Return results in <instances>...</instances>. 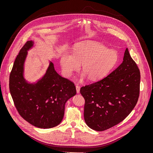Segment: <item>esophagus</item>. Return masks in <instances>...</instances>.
Listing matches in <instances>:
<instances>
[{
  "label": "esophagus",
  "mask_w": 153,
  "mask_h": 153,
  "mask_svg": "<svg viewBox=\"0 0 153 153\" xmlns=\"http://www.w3.org/2000/svg\"><path fill=\"white\" fill-rule=\"evenodd\" d=\"M76 92L77 94H79L80 93V86L76 85Z\"/></svg>",
  "instance_id": "esophagus-1"
}]
</instances>
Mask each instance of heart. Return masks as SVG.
<instances>
[{
    "label": "heart",
    "instance_id": "obj_1",
    "mask_svg": "<svg viewBox=\"0 0 153 153\" xmlns=\"http://www.w3.org/2000/svg\"><path fill=\"white\" fill-rule=\"evenodd\" d=\"M119 56L114 50L108 49L102 44L84 42L77 45L72 55L63 54L60 59L62 71L67 77L78 71H82L91 81H98L105 77L115 66Z\"/></svg>",
    "mask_w": 153,
    "mask_h": 153
}]
</instances>
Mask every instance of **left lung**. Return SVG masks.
<instances>
[{
  "mask_svg": "<svg viewBox=\"0 0 153 153\" xmlns=\"http://www.w3.org/2000/svg\"><path fill=\"white\" fill-rule=\"evenodd\" d=\"M140 80L138 67L127 48L123 62L115 70L102 80L81 88L88 126L102 131L123 121L137 103Z\"/></svg>",
  "mask_w": 153,
  "mask_h": 153,
  "instance_id": "left-lung-1",
  "label": "left lung"
}]
</instances>
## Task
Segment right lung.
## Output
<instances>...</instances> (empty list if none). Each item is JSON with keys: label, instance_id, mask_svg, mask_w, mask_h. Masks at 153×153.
<instances>
[{"label": "right lung", "instance_id": "obj_1", "mask_svg": "<svg viewBox=\"0 0 153 153\" xmlns=\"http://www.w3.org/2000/svg\"><path fill=\"white\" fill-rule=\"evenodd\" d=\"M33 41L23 45L15 58L10 74L9 88L15 106L27 122L41 128H50L63 119L65 104L76 94L73 82L59 75L50 63L44 77L36 84H29L23 76L27 51Z\"/></svg>", "mask_w": 153, "mask_h": 153}]
</instances>
